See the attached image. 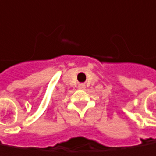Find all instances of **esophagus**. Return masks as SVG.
<instances>
[{"label":"esophagus","instance_id":"34e87169","mask_svg":"<svg viewBox=\"0 0 156 156\" xmlns=\"http://www.w3.org/2000/svg\"><path fill=\"white\" fill-rule=\"evenodd\" d=\"M80 89H82V90H83V89H85V85H83V84H81L80 86H79Z\"/></svg>","mask_w":156,"mask_h":156}]
</instances>
